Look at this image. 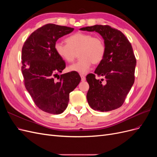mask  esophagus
<instances>
[{"label":"esophagus","mask_w":157,"mask_h":157,"mask_svg":"<svg viewBox=\"0 0 157 157\" xmlns=\"http://www.w3.org/2000/svg\"><path fill=\"white\" fill-rule=\"evenodd\" d=\"M80 77H81L82 81H85V80H86V77H85V75H84L80 74Z\"/></svg>","instance_id":"1"}]
</instances>
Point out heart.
Listing matches in <instances>:
<instances>
[{
    "mask_svg": "<svg viewBox=\"0 0 157 157\" xmlns=\"http://www.w3.org/2000/svg\"><path fill=\"white\" fill-rule=\"evenodd\" d=\"M67 44L57 42L56 53L66 63H71L78 53L79 60L69 67V70L79 73H86L92 63H100L105 54V43L101 38L85 33H77L65 39Z\"/></svg>",
    "mask_w": 157,
    "mask_h": 157,
    "instance_id": "heart-1",
    "label": "heart"
}]
</instances>
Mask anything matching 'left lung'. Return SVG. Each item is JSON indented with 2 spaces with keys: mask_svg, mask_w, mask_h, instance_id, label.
<instances>
[{
  "mask_svg": "<svg viewBox=\"0 0 157 157\" xmlns=\"http://www.w3.org/2000/svg\"><path fill=\"white\" fill-rule=\"evenodd\" d=\"M80 30L96 31L100 35L105 46V54L95 74L86 76L89 90L87 101L95 111L105 112L122 106L134 82L136 59L131 44L120 31L109 25H96ZM106 78L96 79L95 76Z\"/></svg>",
  "mask_w": 157,
  "mask_h": 157,
  "instance_id": "8db88e82",
  "label": "left lung"
}]
</instances>
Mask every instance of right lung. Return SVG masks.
I'll return each instance as SVG.
<instances>
[{
    "mask_svg": "<svg viewBox=\"0 0 157 157\" xmlns=\"http://www.w3.org/2000/svg\"><path fill=\"white\" fill-rule=\"evenodd\" d=\"M73 30L51 23L45 25L33 32L22 48L21 71L25 86L35 105L50 114L58 115L65 110L70 92L81 80L75 71L55 79L65 68V62L56 53L55 44Z\"/></svg>",
    "mask_w": 157,
    "mask_h": 157,
    "instance_id": "add662e5",
    "label": "right lung"
}]
</instances>
